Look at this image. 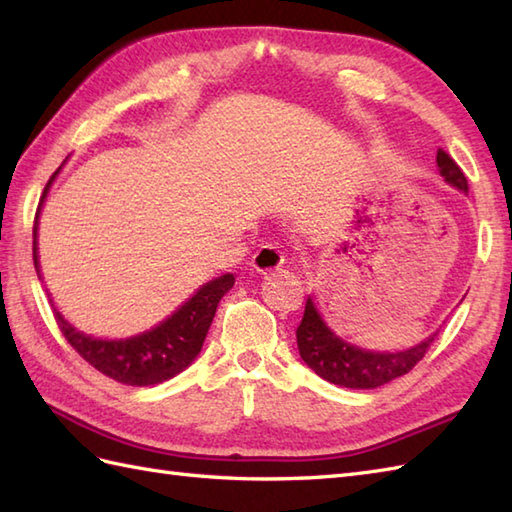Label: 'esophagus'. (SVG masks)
<instances>
[{
	"mask_svg": "<svg viewBox=\"0 0 512 512\" xmlns=\"http://www.w3.org/2000/svg\"><path fill=\"white\" fill-rule=\"evenodd\" d=\"M281 264H284V255H281V250L275 248V246H262L257 250V253L253 255V268L257 270V273H273V270H277Z\"/></svg>",
	"mask_w": 512,
	"mask_h": 512,
	"instance_id": "esophagus-1",
	"label": "esophagus"
}]
</instances>
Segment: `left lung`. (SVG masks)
Masks as SVG:
<instances>
[{"instance_id": "1", "label": "left lung", "mask_w": 512, "mask_h": 512, "mask_svg": "<svg viewBox=\"0 0 512 512\" xmlns=\"http://www.w3.org/2000/svg\"><path fill=\"white\" fill-rule=\"evenodd\" d=\"M438 169L440 176L460 191H469V182H466L464 171L458 167L447 151L438 149ZM436 334H431L427 341L411 347L405 352L396 354H376L365 352L358 347L341 341L339 336L330 332L328 325L319 317L317 308H314L312 299L308 297L306 310H303V319L297 328V345L299 354L314 372L328 383L350 387V389H374L389 383L402 374L411 372L429 347L436 341Z\"/></svg>"}]
</instances>
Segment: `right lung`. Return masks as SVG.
<instances>
[{"mask_svg": "<svg viewBox=\"0 0 512 512\" xmlns=\"http://www.w3.org/2000/svg\"><path fill=\"white\" fill-rule=\"evenodd\" d=\"M48 184L43 189V195L48 191ZM37 220L39 209L35 213V224H32V259H35V270L41 279L37 259ZM233 284V275H222L209 281L165 323L127 341L92 339V336L76 332L57 312V308L52 306V310L54 321H57L65 341L74 347V352L83 361H88L94 369L118 380V383L147 387L165 383V380L180 374L184 367L193 363V358L202 350L206 332L211 328L217 303L233 288Z\"/></svg>", "mask_w": 512, "mask_h": 512, "instance_id": "right-lung-1", "label": "right lung"}]
</instances>
